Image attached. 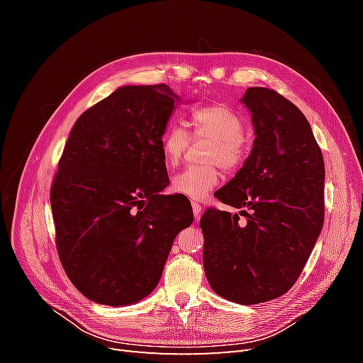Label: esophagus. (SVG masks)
I'll return each instance as SVG.
<instances>
[{"label":"esophagus","instance_id":"obj_1","mask_svg":"<svg viewBox=\"0 0 363 363\" xmlns=\"http://www.w3.org/2000/svg\"><path fill=\"white\" fill-rule=\"evenodd\" d=\"M192 211H194L195 219H200V216H201V204L196 203V201H192Z\"/></svg>","mask_w":363,"mask_h":363}]
</instances>
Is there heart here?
Masks as SVG:
<instances>
[{"mask_svg": "<svg viewBox=\"0 0 363 363\" xmlns=\"http://www.w3.org/2000/svg\"><path fill=\"white\" fill-rule=\"evenodd\" d=\"M191 128L195 139H208L204 152L207 163L194 164L172 179V191L188 199L200 200L211 192L221 177L219 167L238 171L247 160L244 139L245 123L235 108L225 104H208L195 108L191 115ZM192 136L182 124H169L163 131L160 148L168 167H177L188 151Z\"/></svg>", "mask_w": 363, "mask_h": 363, "instance_id": "1", "label": "heart"}]
</instances>
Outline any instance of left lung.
Here are the masks:
<instances>
[{
  "instance_id": "1",
  "label": "left lung",
  "mask_w": 363,
  "mask_h": 363,
  "mask_svg": "<svg viewBox=\"0 0 363 363\" xmlns=\"http://www.w3.org/2000/svg\"><path fill=\"white\" fill-rule=\"evenodd\" d=\"M242 103L256 139L235 179L215 192L238 213L206 208L203 265L212 289L238 304L286 294L324 223V159L298 107L268 87H248Z\"/></svg>"
}]
</instances>
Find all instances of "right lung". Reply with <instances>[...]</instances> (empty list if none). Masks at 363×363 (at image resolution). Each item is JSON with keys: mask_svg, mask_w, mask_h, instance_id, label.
<instances>
[{"mask_svg": "<svg viewBox=\"0 0 363 363\" xmlns=\"http://www.w3.org/2000/svg\"><path fill=\"white\" fill-rule=\"evenodd\" d=\"M177 100L167 84L123 86L75 121L50 200L56 248L86 298L127 306L157 286L172 242L194 221L169 183L160 139Z\"/></svg>", "mask_w": 363, "mask_h": 363, "instance_id": "obj_1", "label": "right lung"}]
</instances>
